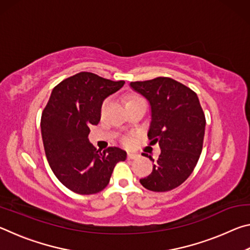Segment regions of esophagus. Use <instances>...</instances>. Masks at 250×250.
<instances>
[{"mask_svg":"<svg viewBox=\"0 0 250 250\" xmlns=\"http://www.w3.org/2000/svg\"><path fill=\"white\" fill-rule=\"evenodd\" d=\"M138 158H139V154H137V153H133V152H129V153H128V159L129 160H135Z\"/></svg>","mask_w":250,"mask_h":250,"instance_id":"1","label":"esophagus"}]
</instances>
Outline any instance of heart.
Masks as SVG:
<instances>
[{
	"label": "heart",
	"instance_id": "heart-1",
	"mask_svg": "<svg viewBox=\"0 0 250 250\" xmlns=\"http://www.w3.org/2000/svg\"><path fill=\"white\" fill-rule=\"evenodd\" d=\"M138 103H146V101L143 100L140 96L131 95L130 97H128V99H126L125 105H130V104H138ZM107 104H108V99H104L103 103H101V105H100L101 111H104V108L107 107ZM121 142H122V145H125V146H130L131 145V139L128 138V137H124L121 139Z\"/></svg>",
	"mask_w": 250,
	"mask_h": 250
}]
</instances>
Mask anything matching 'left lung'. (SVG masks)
I'll return each instance as SVG.
<instances>
[{"instance_id": "obj_1", "label": "left lung", "mask_w": 250, "mask_h": 250, "mask_svg": "<svg viewBox=\"0 0 250 250\" xmlns=\"http://www.w3.org/2000/svg\"><path fill=\"white\" fill-rule=\"evenodd\" d=\"M130 86L149 100L151 125L147 137L159 143L153 170L140 180L152 192H167L180 186L192 174L200 159L205 134V115L197 95L191 88L168 77L131 82Z\"/></svg>"}]
</instances>
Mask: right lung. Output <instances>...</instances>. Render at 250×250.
I'll list each match as a JSON object with an SVG mask.
<instances>
[{
	"mask_svg": "<svg viewBox=\"0 0 250 250\" xmlns=\"http://www.w3.org/2000/svg\"><path fill=\"white\" fill-rule=\"evenodd\" d=\"M124 84V80L82 71L53 89L42 113V138L50 168L70 191L82 195L101 192L116 164L125 160V151L119 147L101 152L88 140L91 125L100 121L101 103Z\"/></svg>",
	"mask_w": 250,
	"mask_h": 250,
	"instance_id": "obj_1",
	"label": "right lung"
}]
</instances>
